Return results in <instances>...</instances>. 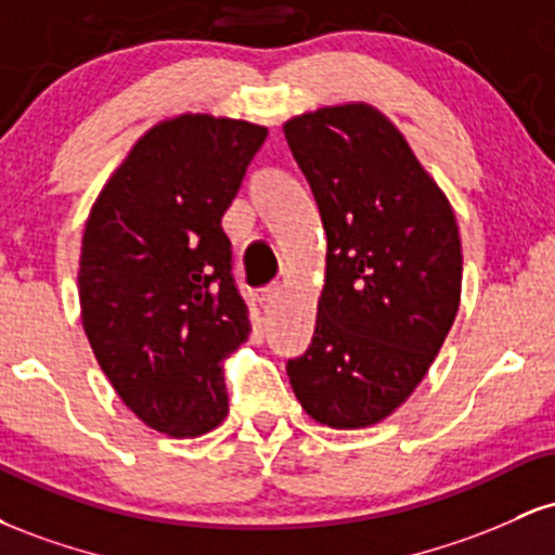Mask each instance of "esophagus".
I'll return each instance as SVG.
<instances>
[{
  "mask_svg": "<svg viewBox=\"0 0 555 555\" xmlns=\"http://www.w3.org/2000/svg\"><path fill=\"white\" fill-rule=\"evenodd\" d=\"M279 289H282V284H279V282H273V284H269V286H263V289L258 292L260 302H271V299L279 295Z\"/></svg>",
  "mask_w": 555,
  "mask_h": 555,
  "instance_id": "obj_1",
  "label": "esophagus"
}]
</instances>
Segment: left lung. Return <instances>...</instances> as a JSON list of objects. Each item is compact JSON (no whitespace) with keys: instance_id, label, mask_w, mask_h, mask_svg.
<instances>
[{"instance_id":"1","label":"left lung","mask_w":555,"mask_h":555,"mask_svg":"<svg viewBox=\"0 0 555 555\" xmlns=\"http://www.w3.org/2000/svg\"><path fill=\"white\" fill-rule=\"evenodd\" d=\"M326 229V284L308 352L286 362L315 423L367 428L415 391L462 295L456 216L406 140L367 104L284 125Z\"/></svg>"}]
</instances>
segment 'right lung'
<instances>
[{
  "mask_svg": "<svg viewBox=\"0 0 555 555\" xmlns=\"http://www.w3.org/2000/svg\"><path fill=\"white\" fill-rule=\"evenodd\" d=\"M269 130L180 114L151 127L95 197L82 232V328L114 391L149 428L214 430L224 360L250 334L221 216Z\"/></svg>",
  "mask_w": 555,
  "mask_h": 555,
  "instance_id": "obj_1",
  "label": "right lung"
}]
</instances>
